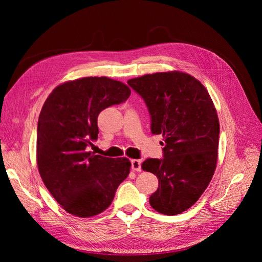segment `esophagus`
<instances>
[{"label":"esophagus","instance_id":"34e87169","mask_svg":"<svg viewBox=\"0 0 262 262\" xmlns=\"http://www.w3.org/2000/svg\"><path fill=\"white\" fill-rule=\"evenodd\" d=\"M141 165H142L141 161H139V160H132L131 161V169L133 171H141L142 170Z\"/></svg>","mask_w":262,"mask_h":262}]
</instances>
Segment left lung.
<instances>
[{
	"label": "left lung",
	"mask_w": 262,
	"mask_h": 262,
	"mask_svg": "<svg viewBox=\"0 0 262 262\" xmlns=\"http://www.w3.org/2000/svg\"><path fill=\"white\" fill-rule=\"evenodd\" d=\"M143 98L150 132L163 134V158H147L142 168L156 175L149 196L154 210L176 215L198 201L215 170L220 137L216 110L205 87L191 75L172 71L132 78Z\"/></svg>",
	"instance_id": "1"
}]
</instances>
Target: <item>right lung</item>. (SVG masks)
Listing matches in <instances>:
<instances>
[{
    "label": "right lung",
    "instance_id": "add662e5",
    "mask_svg": "<svg viewBox=\"0 0 262 262\" xmlns=\"http://www.w3.org/2000/svg\"><path fill=\"white\" fill-rule=\"evenodd\" d=\"M131 94L108 77H84L55 87L39 115L37 164L45 186L67 212L90 217L112 204L128 177V158L87 152L98 139L102 110L124 102Z\"/></svg>",
    "mask_w": 262,
    "mask_h": 262
}]
</instances>
